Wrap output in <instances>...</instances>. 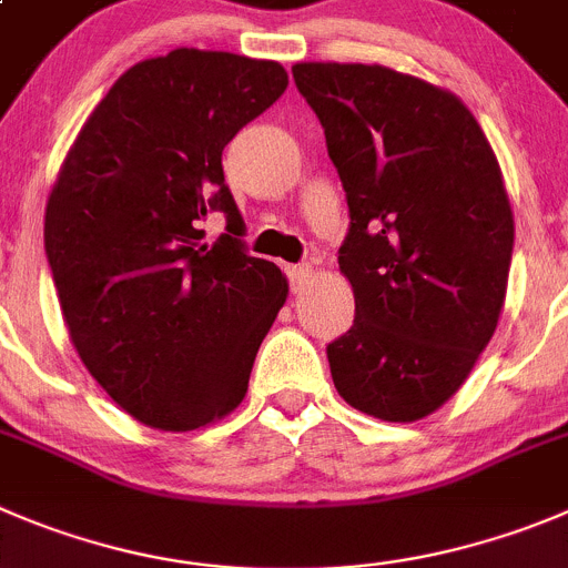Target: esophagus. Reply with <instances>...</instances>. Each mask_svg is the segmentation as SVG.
Here are the masks:
<instances>
[{
	"instance_id": "esophagus-1",
	"label": "esophagus",
	"mask_w": 568,
	"mask_h": 568,
	"mask_svg": "<svg viewBox=\"0 0 568 568\" xmlns=\"http://www.w3.org/2000/svg\"><path fill=\"white\" fill-rule=\"evenodd\" d=\"M285 274H288V283H291V291H305V285L311 283V274H314V268L308 266V263H300V266H288L285 268Z\"/></svg>"
}]
</instances>
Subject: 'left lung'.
Returning a JSON list of instances; mask_svg holds the SVG:
<instances>
[{
    "label": "left lung",
    "instance_id": "8db88e82",
    "mask_svg": "<svg viewBox=\"0 0 568 568\" xmlns=\"http://www.w3.org/2000/svg\"><path fill=\"white\" fill-rule=\"evenodd\" d=\"M347 195L338 268L356 320L327 344L353 409L432 415L490 342L513 257V210L476 116L452 92L373 63H294Z\"/></svg>",
    "mask_w": 568,
    "mask_h": 568
}]
</instances>
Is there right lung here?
Returning <instances> with one entry per match:
<instances>
[{"label": "right lung", "mask_w": 568, "mask_h": 568, "mask_svg": "<svg viewBox=\"0 0 568 568\" xmlns=\"http://www.w3.org/2000/svg\"><path fill=\"white\" fill-rule=\"evenodd\" d=\"M288 87L277 61L173 50L131 67L69 148L44 248L63 322L92 378L131 417L193 432L246 395L288 283L243 243L226 142ZM227 232L203 243L200 221Z\"/></svg>", "instance_id": "right-lung-1"}]
</instances>
